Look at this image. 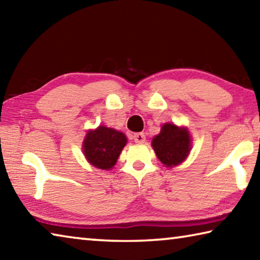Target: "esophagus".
I'll use <instances>...</instances> for the list:
<instances>
[{"instance_id": "esophagus-1", "label": "esophagus", "mask_w": 260, "mask_h": 260, "mask_svg": "<svg viewBox=\"0 0 260 260\" xmlns=\"http://www.w3.org/2000/svg\"><path fill=\"white\" fill-rule=\"evenodd\" d=\"M133 140L135 143H144V141H146V135H144L143 133H136L133 135Z\"/></svg>"}]
</instances>
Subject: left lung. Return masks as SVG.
Returning a JSON list of instances; mask_svg holds the SVG:
<instances>
[{
	"label": "left lung",
	"instance_id": "obj_1",
	"mask_svg": "<svg viewBox=\"0 0 260 260\" xmlns=\"http://www.w3.org/2000/svg\"><path fill=\"white\" fill-rule=\"evenodd\" d=\"M156 156L166 167L179 165L186 159L191 149V139L186 127L164 124L160 133L152 139Z\"/></svg>",
	"mask_w": 260,
	"mask_h": 260
}]
</instances>
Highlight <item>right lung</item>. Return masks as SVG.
I'll list each match as a JSON object with an SVG mask.
<instances>
[{
    "label": "right lung",
    "instance_id": "obj_1",
    "mask_svg": "<svg viewBox=\"0 0 260 260\" xmlns=\"http://www.w3.org/2000/svg\"><path fill=\"white\" fill-rule=\"evenodd\" d=\"M127 143L124 133L105 126L88 131L82 143L83 155L91 165L101 170H111Z\"/></svg>",
    "mask_w": 260,
    "mask_h": 260
}]
</instances>
